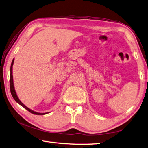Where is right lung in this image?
Here are the masks:
<instances>
[{
    "instance_id": "add662e5",
    "label": "right lung",
    "mask_w": 148,
    "mask_h": 148,
    "mask_svg": "<svg viewBox=\"0 0 148 148\" xmlns=\"http://www.w3.org/2000/svg\"><path fill=\"white\" fill-rule=\"evenodd\" d=\"M13 63H14V59L12 60V63H11V66H10V93H11V95L12 96V97L14 98V99L15 100L18 104H20L21 106H23V108L26 109L27 110L29 111V112H31V113H33V114H35V115H45V114H47V113H37V112H35V111H34L33 110H30L29 108H28L27 107L25 106V105L23 104L20 100H19L18 97H17V95L16 93L15 90H14V84H13V78H12V65H13Z\"/></svg>"
}]
</instances>
